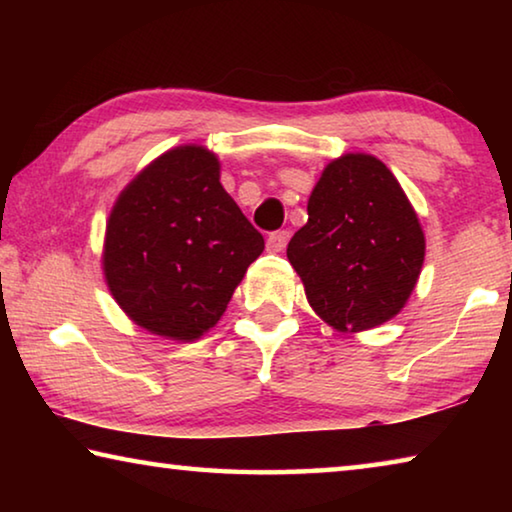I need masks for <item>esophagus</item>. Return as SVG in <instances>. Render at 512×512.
Returning a JSON list of instances; mask_svg holds the SVG:
<instances>
[{"label": "esophagus", "instance_id": "obj_1", "mask_svg": "<svg viewBox=\"0 0 512 512\" xmlns=\"http://www.w3.org/2000/svg\"><path fill=\"white\" fill-rule=\"evenodd\" d=\"M289 230H275V232H271V235H268V241H266V246H268V250H271V253H282L284 248H287V244H289Z\"/></svg>", "mask_w": 512, "mask_h": 512}]
</instances>
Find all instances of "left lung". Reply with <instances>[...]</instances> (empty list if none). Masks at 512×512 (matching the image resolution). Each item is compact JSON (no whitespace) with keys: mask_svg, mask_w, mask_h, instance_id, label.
I'll list each match as a JSON object with an SVG mask.
<instances>
[{"mask_svg":"<svg viewBox=\"0 0 512 512\" xmlns=\"http://www.w3.org/2000/svg\"><path fill=\"white\" fill-rule=\"evenodd\" d=\"M307 212L287 257L316 314L341 332L400 314L418 282L424 235L386 164L363 153L329 162Z\"/></svg>","mask_w":512,"mask_h":512,"instance_id":"1","label":"left lung"}]
</instances>
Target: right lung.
<instances>
[{
	"mask_svg": "<svg viewBox=\"0 0 512 512\" xmlns=\"http://www.w3.org/2000/svg\"><path fill=\"white\" fill-rule=\"evenodd\" d=\"M262 250V232L219 183L216 155L178 146L119 194L106 228L103 273L137 325L194 341L223 316Z\"/></svg>",
	"mask_w": 512,
	"mask_h": 512,
	"instance_id": "obj_1",
	"label": "right lung"
}]
</instances>
